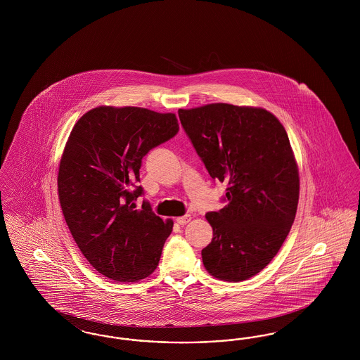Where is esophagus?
Listing matches in <instances>:
<instances>
[{"instance_id":"1","label":"esophagus","mask_w":360,"mask_h":360,"mask_svg":"<svg viewBox=\"0 0 360 360\" xmlns=\"http://www.w3.org/2000/svg\"><path fill=\"white\" fill-rule=\"evenodd\" d=\"M191 220V216L190 214H186V216H181V217H178L176 219V223L179 224V225H186Z\"/></svg>"}]
</instances>
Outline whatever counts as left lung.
<instances>
[{"label": "left lung", "mask_w": 360, "mask_h": 360, "mask_svg": "<svg viewBox=\"0 0 360 360\" xmlns=\"http://www.w3.org/2000/svg\"><path fill=\"white\" fill-rule=\"evenodd\" d=\"M179 120L228 204L206 213L213 239L202 250L212 276L241 282L278 254L294 223L300 174L285 127L257 106L207 103L179 109Z\"/></svg>", "instance_id": "8db88e82"}]
</instances>
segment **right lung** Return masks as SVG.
<instances>
[{"label": "right lung", "mask_w": 360, "mask_h": 360, "mask_svg": "<svg viewBox=\"0 0 360 360\" xmlns=\"http://www.w3.org/2000/svg\"><path fill=\"white\" fill-rule=\"evenodd\" d=\"M175 113L97 106L75 122L58 172L59 202L87 262L106 278L137 282L153 274L174 221L150 204L137 209L144 155L176 135Z\"/></svg>", "instance_id": "1"}]
</instances>
